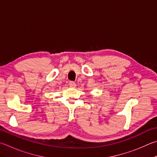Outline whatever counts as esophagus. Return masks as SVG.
<instances>
[{"label": "esophagus", "instance_id": "obj_1", "mask_svg": "<svg viewBox=\"0 0 157 157\" xmlns=\"http://www.w3.org/2000/svg\"><path fill=\"white\" fill-rule=\"evenodd\" d=\"M69 86H71V87H75L76 84L74 82L71 81V82H69Z\"/></svg>", "mask_w": 157, "mask_h": 157}]
</instances>
